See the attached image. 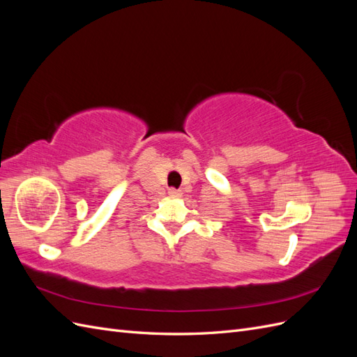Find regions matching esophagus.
Returning <instances> with one entry per match:
<instances>
[{
	"label": "esophagus",
	"mask_w": 357,
	"mask_h": 357,
	"mask_svg": "<svg viewBox=\"0 0 357 357\" xmlns=\"http://www.w3.org/2000/svg\"><path fill=\"white\" fill-rule=\"evenodd\" d=\"M168 195L172 197V198H180V197H181V192L177 190V189H174V188H171V189L168 190Z\"/></svg>",
	"instance_id": "34e87169"
}]
</instances>
